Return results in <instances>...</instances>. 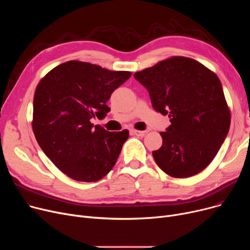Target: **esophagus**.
<instances>
[{
  "label": "esophagus",
  "instance_id": "1",
  "mask_svg": "<svg viewBox=\"0 0 250 250\" xmlns=\"http://www.w3.org/2000/svg\"><path fill=\"white\" fill-rule=\"evenodd\" d=\"M132 132H133L134 135H136V136H138V137H144V136H146V135L148 134V130H137V129H133Z\"/></svg>",
  "mask_w": 250,
  "mask_h": 250
}]
</instances>
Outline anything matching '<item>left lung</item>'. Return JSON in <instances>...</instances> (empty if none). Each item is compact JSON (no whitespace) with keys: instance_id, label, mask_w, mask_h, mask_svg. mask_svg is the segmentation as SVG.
<instances>
[{"instance_id":"1","label":"left lung","mask_w":250,"mask_h":250,"mask_svg":"<svg viewBox=\"0 0 250 250\" xmlns=\"http://www.w3.org/2000/svg\"><path fill=\"white\" fill-rule=\"evenodd\" d=\"M134 77L148 90L153 108L171 123L160 133L161 148L152 153L157 165L177 178L203 171L224 143L231 122L217 75L195 60L173 57Z\"/></svg>"}]
</instances>
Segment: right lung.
I'll return each mask as SVG.
<instances>
[{
  "mask_svg": "<svg viewBox=\"0 0 250 250\" xmlns=\"http://www.w3.org/2000/svg\"><path fill=\"white\" fill-rule=\"evenodd\" d=\"M130 76V72L70 61L52 69L37 85L35 139L50 161L72 179L97 181L115 165L128 130L108 132L91 120L106 116L112 92Z\"/></svg>",
  "mask_w": 250,
  "mask_h": 250,
  "instance_id": "1",
  "label": "right lung"
}]
</instances>
